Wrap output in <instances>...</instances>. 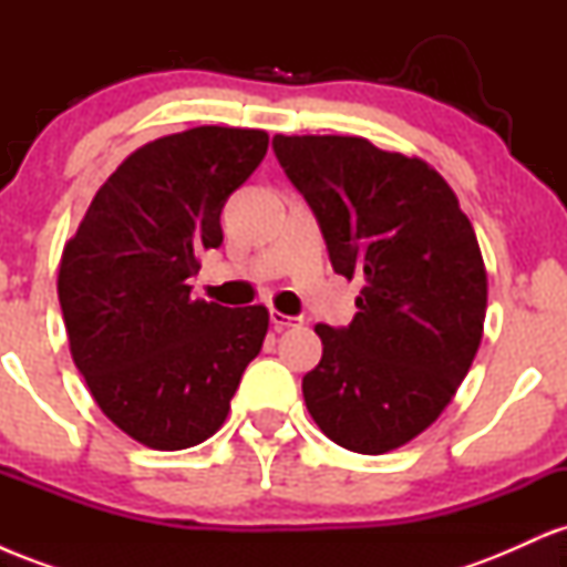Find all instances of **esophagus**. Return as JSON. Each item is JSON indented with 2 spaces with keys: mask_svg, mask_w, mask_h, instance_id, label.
I'll use <instances>...</instances> for the list:
<instances>
[{
  "mask_svg": "<svg viewBox=\"0 0 567 567\" xmlns=\"http://www.w3.org/2000/svg\"><path fill=\"white\" fill-rule=\"evenodd\" d=\"M269 320L275 324V330H285V328H296V324H301L303 320L301 317H290V315H282V311L271 309L269 311Z\"/></svg>",
  "mask_w": 567,
  "mask_h": 567,
  "instance_id": "esophagus-1",
  "label": "esophagus"
}]
</instances>
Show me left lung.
<instances>
[{
    "label": "left lung",
    "instance_id": "1",
    "mask_svg": "<svg viewBox=\"0 0 567 567\" xmlns=\"http://www.w3.org/2000/svg\"><path fill=\"white\" fill-rule=\"evenodd\" d=\"M271 146L333 269L365 279L347 328H315L322 360L303 375L306 408L347 451H394L437 421L477 354L487 306L477 237L424 159L354 135H275Z\"/></svg>",
    "mask_w": 567,
    "mask_h": 567
}]
</instances>
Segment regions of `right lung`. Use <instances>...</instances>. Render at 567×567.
Segmentation results:
<instances>
[{"label":"right lung","mask_w":567,"mask_h":567,"mask_svg":"<svg viewBox=\"0 0 567 567\" xmlns=\"http://www.w3.org/2000/svg\"><path fill=\"white\" fill-rule=\"evenodd\" d=\"M269 148L264 130L194 127L146 143L97 188L63 247L58 298L97 408L157 451L199 445L269 330L264 306L192 301L220 210Z\"/></svg>","instance_id":"add662e5"}]
</instances>
